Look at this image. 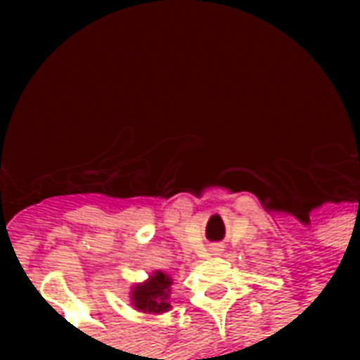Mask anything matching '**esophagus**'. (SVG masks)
<instances>
[{"label": "esophagus", "mask_w": 360, "mask_h": 360, "mask_svg": "<svg viewBox=\"0 0 360 360\" xmlns=\"http://www.w3.org/2000/svg\"><path fill=\"white\" fill-rule=\"evenodd\" d=\"M222 250V248H220L219 245H214V246H211V252H217V254H219V252Z\"/></svg>", "instance_id": "obj_1"}]
</instances>
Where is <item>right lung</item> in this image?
Here are the masks:
<instances>
[{"instance_id": "add662e5", "label": "right lung", "mask_w": 360, "mask_h": 360, "mask_svg": "<svg viewBox=\"0 0 360 360\" xmlns=\"http://www.w3.org/2000/svg\"><path fill=\"white\" fill-rule=\"evenodd\" d=\"M169 285L172 278L162 271H155V273L141 284L132 288V295L130 301L134 304L136 310L146 314H162L168 312L172 304H169Z\"/></svg>"}]
</instances>
